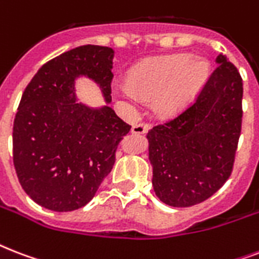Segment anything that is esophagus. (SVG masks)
Masks as SVG:
<instances>
[{
	"instance_id": "esophagus-1",
	"label": "esophagus",
	"mask_w": 259,
	"mask_h": 259,
	"mask_svg": "<svg viewBox=\"0 0 259 259\" xmlns=\"http://www.w3.org/2000/svg\"><path fill=\"white\" fill-rule=\"evenodd\" d=\"M149 123H145V122H141V123H136V125L132 126V133L134 134H144L149 130Z\"/></svg>"
}]
</instances>
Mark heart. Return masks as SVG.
I'll return each mask as SVG.
<instances>
[{
  "mask_svg": "<svg viewBox=\"0 0 259 259\" xmlns=\"http://www.w3.org/2000/svg\"><path fill=\"white\" fill-rule=\"evenodd\" d=\"M208 76V64L188 54L156 58L138 64L129 75V84L115 89L129 103L156 98L161 111H173L188 103Z\"/></svg>",
  "mask_w": 259,
  "mask_h": 259,
  "instance_id": "1",
  "label": "heart"
}]
</instances>
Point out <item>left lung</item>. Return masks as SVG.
<instances>
[{
  "label": "left lung",
  "mask_w": 259,
  "mask_h": 259,
  "mask_svg": "<svg viewBox=\"0 0 259 259\" xmlns=\"http://www.w3.org/2000/svg\"><path fill=\"white\" fill-rule=\"evenodd\" d=\"M195 101L148 133L153 188L172 207L207 200L231 176L242 129L243 83L225 55Z\"/></svg>",
  "instance_id": "left-lung-1"
}]
</instances>
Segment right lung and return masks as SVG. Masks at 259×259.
<instances>
[{"label":"right lung","instance_id":"right-lung-1","mask_svg":"<svg viewBox=\"0 0 259 259\" xmlns=\"http://www.w3.org/2000/svg\"><path fill=\"white\" fill-rule=\"evenodd\" d=\"M114 51L82 46L47 62L22 94L13 125V162L26 195L44 208L86 205L113 169L132 126L109 106L76 102L75 80L87 76L111 102Z\"/></svg>","mask_w":259,"mask_h":259}]
</instances>
